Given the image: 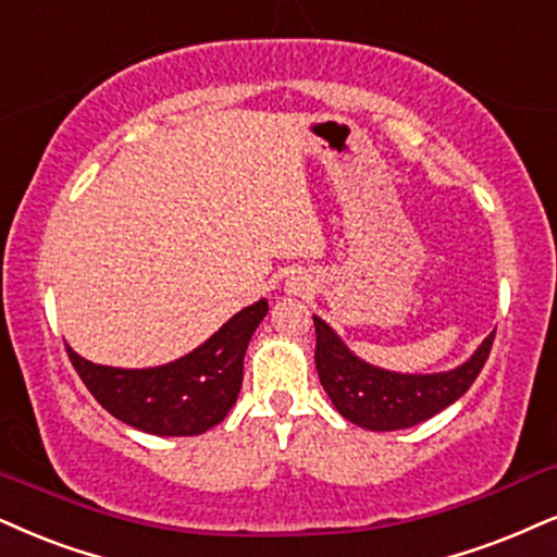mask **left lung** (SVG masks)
Wrapping results in <instances>:
<instances>
[{"instance_id":"obj_1","label":"left lung","mask_w":557,"mask_h":557,"mask_svg":"<svg viewBox=\"0 0 557 557\" xmlns=\"http://www.w3.org/2000/svg\"><path fill=\"white\" fill-rule=\"evenodd\" d=\"M312 320L318 335L314 363H318L320 384L346 421L369 431L410 429L459 400L478 380L496 338L493 331L472 354V359L455 372L395 374L356 359L325 322L320 318Z\"/></svg>"}]
</instances>
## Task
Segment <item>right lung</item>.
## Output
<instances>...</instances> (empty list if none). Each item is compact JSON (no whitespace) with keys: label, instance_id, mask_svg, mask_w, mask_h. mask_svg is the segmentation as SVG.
Instances as JSON below:
<instances>
[{"label":"right lung","instance_id":"1","mask_svg":"<svg viewBox=\"0 0 557 557\" xmlns=\"http://www.w3.org/2000/svg\"><path fill=\"white\" fill-rule=\"evenodd\" d=\"M268 301L245 307L203 346L168 367L113 369L66 346L79 380L108 413L157 436H196L222 423L243 387V359Z\"/></svg>","mask_w":557,"mask_h":557}]
</instances>
